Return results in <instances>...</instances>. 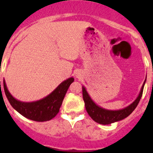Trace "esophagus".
<instances>
[{"label":"esophagus","instance_id":"1","mask_svg":"<svg viewBox=\"0 0 153 153\" xmlns=\"http://www.w3.org/2000/svg\"><path fill=\"white\" fill-rule=\"evenodd\" d=\"M76 77H77V78H79V77H80L81 75L79 74V73H76Z\"/></svg>","mask_w":153,"mask_h":153}]
</instances>
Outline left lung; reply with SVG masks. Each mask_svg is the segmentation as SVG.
<instances>
[{"instance_id":"obj_1","label":"left lung","mask_w":153,"mask_h":153,"mask_svg":"<svg viewBox=\"0 0 153 153\" xmlns=\"http://www.w3.org/2000/svg\"><path fill=\"white\" fill-rule=\"evenodd\" d=\"M146 81V79H145L144 83H143L140 93L137 98L130 105L122 109H118V110H110V109H104V108L98 106L90 97L86 88L84 86H82V88H83V98L85 102V107H86L89 116L95 122L100 124H102V125L113 123L118 122V121L126 118L133 112V110L136 109L138 103L140 102L142 95H143V88H144Z\"/></svg>"}]
</instances>
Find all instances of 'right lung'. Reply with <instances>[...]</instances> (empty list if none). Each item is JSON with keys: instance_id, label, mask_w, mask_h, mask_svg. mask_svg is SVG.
<instances>
[{"instance_id": "right-lung-1", "label": "right lung", "mask_w": 153, "mask_h": 153, "mask_svg": "<svg viewBox=\"0 0 153 153\" xmlns=\"http://www.w3.org/2000/svg\"><path fill=\"white\" fill-rule=\"evenodd\" d=\"M74 81V77L63 81L49 95L34 102H21L17 100L7 90L4 80V89L8 101L13 109L29 120L44 122L52 120L56 116L62 105L69 86ZM1 83V82H0Z\"/></svg>"}]
</instances>
